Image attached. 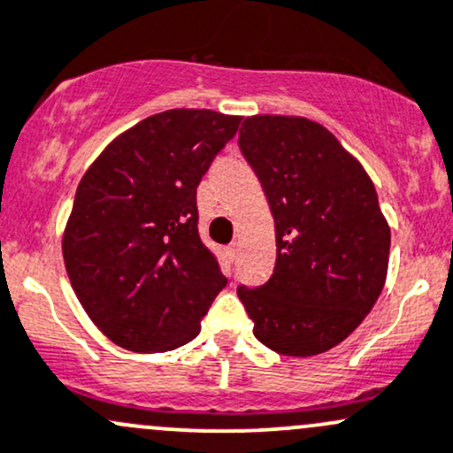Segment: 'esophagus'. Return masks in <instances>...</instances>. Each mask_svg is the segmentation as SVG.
<instances>
[{
  "mask_svg": "<svg viewBox=\"0 0 453 453\" xmlns=\"http://www.w3.org/2000/svg\"><path fill=\"white\" fill-rule=\"evenodd\" d=\"M227 256H230L232 260H236V256H239V242H230V245H227Z\"/></svg>",
  "mask_w": 453,
  "mask_h": 453,
  "instance_id": "esophagus-1",
  "label": "esophagus"
}]
</instances>
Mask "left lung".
<instances>
[{"label": "left lung", "mask_w": 453, "mask_h": 453, "mask_svg": "<svg viewBox=\"0 0 453 453\" xmlns=\"http://www.w3.org/2000/svg\"><path fill=\"white\" fill-rule=\"evenodd\" d=\"M239 147L269 199L278 258L265 284L236 293L269 349L323 354L382 293L390 230L378 193L358 160L311 119L247 117Z\"/></svg>", "instance_id": "left-lung-1"}]
</instances>
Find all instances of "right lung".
<instances>
[{"label":"right lung","instance_id":"right-lung-1","mask_svg":"<svg viewBox=\"0 0 453 453\" xmlns=\"http://www.w3.org/2000/svg\"><path fill=\"white\" fill-rule=\"evenodd\" d=\"M241 117L158 112L114 139L75 193L63 239L71 287L95 326L130 351L199 334L227 280L203 245L197 187Z\"/></svg>","mask_w":453,"mask_h":453}]
</instances>
